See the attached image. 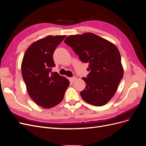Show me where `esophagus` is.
<instances>
[{
  "label": "esophagus",
  "mask_w": 146,
  "mask_h": 146,
  "mask_svg": "<svg viewBox=\"0 0 146 146\" xmlns=\"http://www.w3.org/2000/svg\"><path fill=\"white\" fill-rule=\"evenodd\" d=\"M77 79V78L76 77H71V78H69V80H70V82H74L75 80H76Z\"/></svg>",
  "instance_id": "34e87169"
}]
</instances>
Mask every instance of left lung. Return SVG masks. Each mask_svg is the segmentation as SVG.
<instances>
[{
  "label": "left lung",
  "mask_w": 146,
  "mask_h": 146,
  "mask_svg": "<svg viewBox=\"0 0 146 146\" xmlns=\"http://www.w3.org/2000/svg\"><path fill=\"white\" fill-rule=\"evenodd\" d=\"M83 63H89L90 72L82 78L86 85L82 98L92 105L103 106L115 94L123 69L117 47L92 33L70 35L65 39Z\"/></svg>",
  "instance_id": "1"
}]
</instances>
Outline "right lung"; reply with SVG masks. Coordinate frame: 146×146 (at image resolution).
<instances>
[{
    "instance_id": "obj_1",
    "label": "right lung",
    "mask_w": 146,
    "mask_h": 146,
    "mask_svg": "<svg viewBox=\"0 0 146 146\" xmlns=\"http://www.w3.org/2000/svg\"><path fill=\"white\" fill-rule=\"evenodd\" d=\"M66 35H49L32 43L25 51L21 72L30 98L44 108L59 104L64 98L69 81L57 72L53 54Z\"/></svg>"
}]
</instances>
